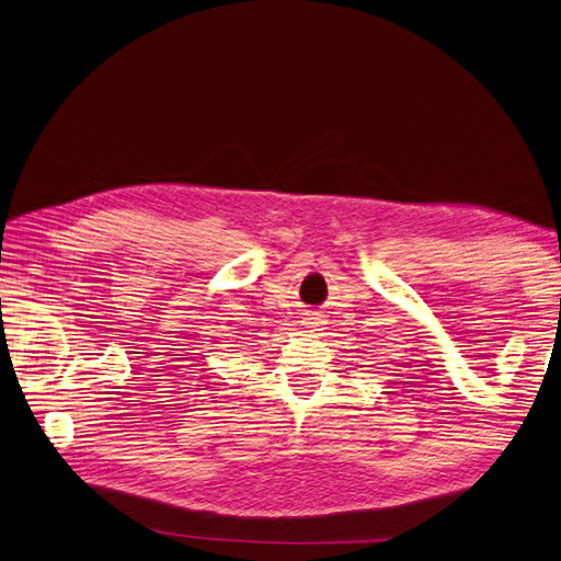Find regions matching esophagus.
Instances as JSON below:
<instances>
[{"mask_svg": "<svg viewBox=\"0 0 561 561\" xmlns=\"http://www.w3.org/2000/svg\"><path fill=\"white\" fill-rule=\"evenodd\" d=\"M302 323H305V328H309V331H317V328H321L323 319L319 317V313H307Z\"/></svg>", "mask_w": 561, "mask_h": 561, "instance_id": "obj_1", "label": "esophagus"}]
</instances>
